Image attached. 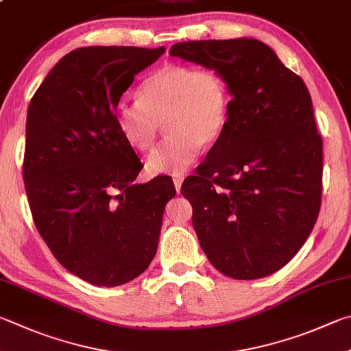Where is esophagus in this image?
<instances>
[{
  "instance_id": "1",
  "label": "esophagus",
  "mask_w": 351,
  "mask_h": 351,
  "mask_svg": "<svg viewBox=\"0 0 351 351\" xmlns=\"http://www.w3.org/2000/svg\"><path fill=\"white\" fill-rule=\"evenodd\" d=\"M182 181H184V176H176V178H173V184H175V189H176L178 193H180V190H181Z\"/></svg>"
}]
</instances>
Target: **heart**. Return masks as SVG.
Segmentation results:
<instances>
[{
  "instance_id": "obj_1",
  "label": "heart",
  "mask_w": 351,
  "mask_h": 351,
  "mask_svg": "<svg viewBox=\"0 0 351 351\" xmlns=\"http://www.w3.org/2000/svg\"><path fill=\"white\" fill-rule=\"evenodd\" d=\"M230 95L213 69L164 64L139 87L138 99H119L114 121L125 143L139 152L155 144L164 123L169 136L145 161L152 175H181L201 145L218 141L228 118Z\"/></svg>"
}]
</instances>
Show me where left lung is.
Returning a JSON list of instances; mask_svg holds the SVG:
<instances>
[{"mask_svg": "<svg viewBox=\"0 0 351 351\" xmlns=\"http://www.w3.org/2000/svg\"><path fill=\"white\" fill-rule=\"evenodd\" d=\"M169 53L216 70L232 95L224 132L181 187L201 248L228 278L269 276L304 245L321 208L308 88L252 38L178 43Z\"/></svg>", "mask_w": 351, "mask_h": 351, "instance_id": "left-lung-1", "label": "left lung"}]
</instances>
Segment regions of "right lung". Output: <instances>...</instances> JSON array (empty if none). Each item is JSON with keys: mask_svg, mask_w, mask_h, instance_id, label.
<instances>
[{"mask_svg": "<svg viewBox=\"0 0 351 351\" xmlns=\"http://www.w3.org/2000/svg\"><path fill=\"white\" fill-rule=\"evenodd\" d=\"M164 46L81 47L58 61L30 99L23 176L34 222L58 263L82 281L117 287L155 258L169 176L143 169L114 121L123 93Z\"/></svg>", "mask_w": 351, "mask_h": 351, "instance_id": "right-lung-1", "label": "right lung"}]
</instances>
